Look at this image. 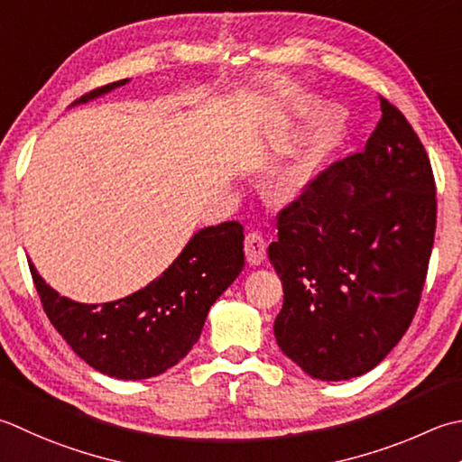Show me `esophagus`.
<instances>
[{
    "mask_svg": "<svg viewBox=\"0 0 462 462\" xmlns=\"http://www.w3.org/2000/svg\"><path fill=\"white\" fill-rule=\"evenodd\" d=\"M266 238L260 232H248L246 236V260L252 266H258L266 260Z\"/></svg>",
    "mask_w": 462,
    "mask_h": 462,
    "instance_id": "esophagus-1",
    "label": "esophagus"
}]
</instances>
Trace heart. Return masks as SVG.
<instances>
[{"label": "heart", "mask_w": 462, "mask_h": 462, "mask_svg": "<svg viewBox=\"0 0 462 462\" xmlns=\"http://www.w3.org/2000/svg\"><path fill=\"white\" fill-rule=\"evenodd\" d=\"M319 158H320V152L316 148L306 152L302 158H298L286 171V176H284L286 186L291 189H298V188L309 182V180L312 178V174L316 171V166H319Z\"/></svg>", "instance_id": "obj_1"}]
</instances>
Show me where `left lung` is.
Masks as SVG:
<instances>
[{
	"label": "left lung",
	"mask_w": 462,
	"mask_h": 462,
	"mask_svg": "<svg viewBox=\"0 0 462 462\" xmlns=\"http://www.w3.org/2000/svg\"><path fill=\"white\" fill-rule=\"evenodd\" d=\"M365 152L332 162L276 214L268 246L284 288L278 346L306 374L368 373L409 330L437 230L429 153L394 104Z\"/></svg>",
	"instance_id": "obj_1"
}]
</instances>
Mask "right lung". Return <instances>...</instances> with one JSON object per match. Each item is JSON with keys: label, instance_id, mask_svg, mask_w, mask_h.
Returning a JSON list of instances; mask_svg holds the SVG:
<instances>
[{"label": "right lung", "instance_id": "1", "mask_svg": "<svg viewBox=\"0 0 462 462\" xmlns=\"http://www.w3.org/2000/svg\"><path fill=\"white\" fill-rule=\"evenodd\" d=\"M128 79L96 88L88 102ZM244 268V228L222 222L198 232L174 264L143 291L106 304H79L60 296L30 264L35 291L63 340L79 358L107 376L140 381L166 373L200 338L208 310Z\"/></svg>", "mask_w": 462, "mask_h": 462}]
</instances>
